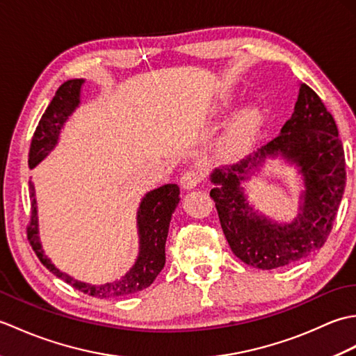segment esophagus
<instances>
[{
  "mask_svg": "<svg viewBox=\"0 0 356 356\" xmlns=\"http://www.w3.org/2000/svg\"><path fill=\"white\" fill-rule=\"evenodd\" d=\"M203 180V172L199 170H190V171H185L182 174V177H180V184L185 188V190H193L197 185L202 184Z\"/></svg>",
  "mask_w": 356,
  "mask_h": 356,
  "instance_id": "34e87169",
  "label": "esophagus"
}]
</instances>
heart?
Masks as SVG:
<instances>
[{
  "label": "heart",
  "mask_w": 356,
  "mask_h": 356,
  "mask_svg": "<svg viewBox=\"0 0 356 356\" xmlns=\"http://www.w3.org/2000/svg\"><path fill=\"white\" fill-rule=\"evenodd\" d=\"M261 122L260 111L254 107L241 110L238 115L232 119L229 127L223 134L222 145L226 151H237L251 140Z\"/></svg>",
  "instance_id": "heart-1"
}]
</instances>
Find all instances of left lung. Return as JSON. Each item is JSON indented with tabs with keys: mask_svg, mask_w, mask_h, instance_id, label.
I'll return each mask as SVG.
<instances>
[{
	"mask_svg": "<svg viewBox=\"0 0 356 356\" xmlns=\"http://www.w3.org/2000/svg\"><path fill=\"white\" fill-rule=\"evenodd\" d=\"M269 156L284 158L304 180L300 213L289 224L259 213L244 193L243 184ZM209 179L223 234L241 261L275 269L305 259L326 243L344 194V148L335 120L318 95L300 84L292 116L277 138L238 163L216 168Z\"/></svg>",
	"mask_w": 356,
	"mask_h": 356,
	"instance_id": "8db88e82",
	"label": "left lung"
}]
</instances>
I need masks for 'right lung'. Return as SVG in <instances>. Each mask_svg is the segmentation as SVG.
<instances>
[{
    "label": "right lung",
    "mask_w": 356,
    "mask_h": 356,
    "mask_svg": "<svg viewBox=\"0 0 356 356\" xmlns=\"http://www.w3.org/2000/svg\"><path fill=\"white\" fill-rule=\"evenodd\" d=\"M86 79H70L58 88L47 110L38 124L35 134L30 143L29 166H35L47 157L53 148L58 145L59 134L67 120L73 115L81 104V92ZM30 197H32V217L27 228V238L32 245L38 259L53 272L58 278L64 280L65 283L72 284L74 289L92 295L97 298H115L124 297L134 292L145 289L154 282L165 266V243L168 237L170 222L174 209L180 202V190L176 184H166L148 191L143 195L139 208L136 223H138L139 236V254L134 264L125 275L119 280L104 284H90L81 280H74L65 272L59 270L51 260L45 255L41 240H40V223H38V203L35 197V186L30 180Z\"/></svg>",
    "instance_id": "1"
}]
</instances>
